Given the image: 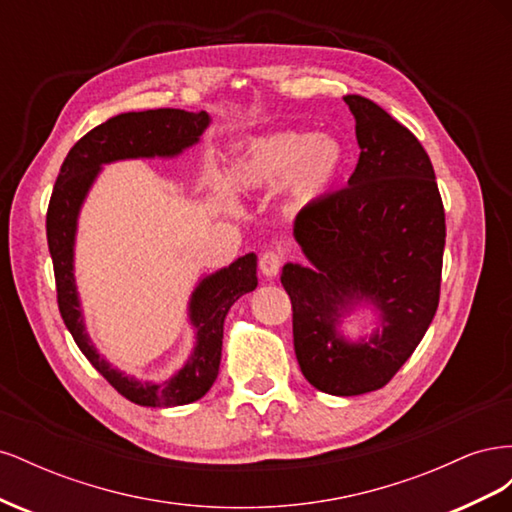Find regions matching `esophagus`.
I'll use <instances>...</instances> for the list:
<instances>
[{
  "label": "esophagus",
  "instance_id": "1",
  "mask_svg": "<svg viewBox=\"0 0 512 512\" xmlns=\"http://www.w3.org/2000/svg\"><path fill=\"white\" fill-rule=\"evenodd\" d=\"M282 254L280 252H265L260 256V271L265 277H275L282 269Z\"/></svg>",
  "mask_w": 512,
  "mask_h": 512
}]
</instances>
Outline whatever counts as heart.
<instances>
[{
  "label": "heart",
  "mask_w": 512,
  "mask_h": 512,
  "mask_svg": "<svg viewBox=\"0 0 512 512\" xmlns=\"http://www.w3.org/2000/svg\"><path fill=\"white\" fill-rule=\"evenodd\" d=\"M346 166L348 149L339 136L282 130L250 138L230 168V181L245 194L284 185V211L303 215L337 188ZM213 192L224 207H232L224 179L213 181Z\"/></svg>",
  "instance_id": "obj_1"
}]
</instances>
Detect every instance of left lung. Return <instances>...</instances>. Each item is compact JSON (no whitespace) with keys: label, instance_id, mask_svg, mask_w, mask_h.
<instances>
[{"label":"left lung","instance_id":"obj_1","mask_svg":"<svg viewBox=\"0 0 512 512\" xmlns=\"http://www.w3.org/2000/svg\"><path fill=\"white\" fill-rule=\"evenodd\" d=\"M361 156L348 188L294 222L309 265L286 262L294 352L318 391H378L421 344L440 301L444 207L416 136L363 96H344ZM369 308L377 327L350 340L343 320Z\"/></svg>","mask_w":512,"mask_h":512}]
</instances>
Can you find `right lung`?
I'll list each match as a JSON object with an SVG mask.
<instances>
[{
    "label": "right lung",
    "mask_w": 512,
    "mask_h": 512,
    "mask_svg": "<svg viewBox=\"0 0 512 512\" xmlns=\"http://www.w3.org/2000/svg\"><path fill=\"white\" fill-rule=\"evenodd\" d=\"M211 126L209 113H188L181 108L121 113L87 132L66 156L46 213V239L53 258L57 303L61 318L76 346L100 374L132 404L147 408L185 406L203 397L218 378L224 339V318L241 294L258 286L256 254L239 256L228 267L200 277L190 303L188 320L196 344L192 354L164 382H143L126 376L98 352L85 327L79 290L74 277V245L85 198L104 164L121 160L177 158L194 147Z\"/></svg>",
    "instance_id": "1"
}]
</instances>
